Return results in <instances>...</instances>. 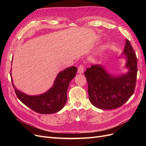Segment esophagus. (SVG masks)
Masks as SVG:
<instances>
[{
  "mask_svg": "<svg viewBox=\"0 0 146 146\" xmlns=\"http://www.w3.org/2000/svg\"><path fill=\"white\" fill-rule=\"evenodd\" d=\"M84 70V67L83 65H80L79 67H78V73L79 74H82L83 73Z\"/></svg>",
  "mask_w": 146,
  "mask_h": 146,
  "instance_id": "34e87169",
  "label": "esophagus"
}]
</instances>
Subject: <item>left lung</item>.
Instances as JSON below:
<instances>
[{"label": "left lung", "mask_w": 146, "mask_h": 146, "mask_svg": "<svg viewBox=\"0 0 146 146\" xmlns=\"http://www.w3.org/2000/svg\"><path fill=\"white\" fill-rule=\"evenodd\" d=\"M122 55L126 60L125 67L128 68L124 74H112L101 64L92 66L84 73L88 84L89 100L98 108L105 110L117 108L125 103L134 93L137 58L130 42L127 39Z\"/></svg>", "instance_id": "8db88e82"}]
</instances>
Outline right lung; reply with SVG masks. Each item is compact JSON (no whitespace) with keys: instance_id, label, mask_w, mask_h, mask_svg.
Returning a JSON list of instances; mask_svg holds the SVG:
<instances>
[{"instance_id":"1","label":"right lung","mask_w":146,"mask_h":146,"mask_svg":"<svg viewBox=\"0 0 146 146\" xmlns=\"http://www.w3.org/2000/svg\"><path fill=\"white\" fill-rule=\"evenodd\" d=\"M77 68L68 67L57 74L52 87L45 93L38 95H28L22 92L15 86L11 77L13 87L18 98L34 111L42 114H50L60 111L67 102V91L69 83L74 78Z\"/></svg>"}]
</instances>
